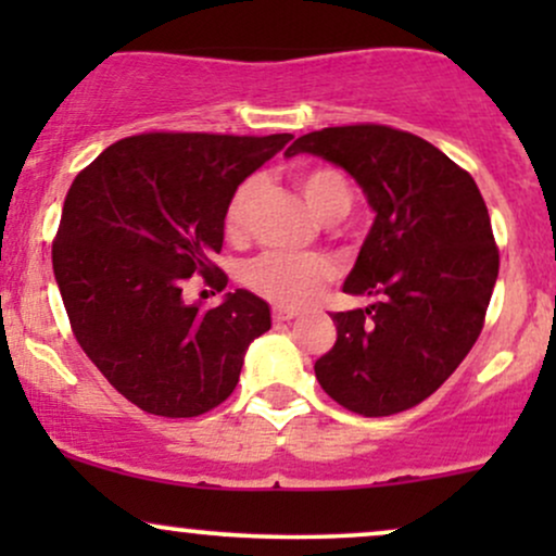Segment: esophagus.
<instances>
[{"label":"esophagus","instance_id":"obj_1","mask_svg":"<svg viewBox=\"0 0 556 556\" xmlns=\"http://www.w3.org/2000/svg\"><path fill=\"white\" fill-rule=\"evenodd\" d=\"M271 316H274V321H292V318L298 316V311H292V308H282V305H274Z\"/></svg>","mask_w":556,"mask_h":556}]
</instances>
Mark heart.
Returning <instances> with one entry per match:
<instances>
[{
    "label": "heart",
    "mask_w": 556,
    "mask_h": 556,
    "mask_svg": "<svg viewBox=\"0 0 556 556\" xmlns=\"http://www.w3.org/2000/svg\"><path fill=\"white\" fill-rule=\"evenodd\" d=\"M298 190L305 206L321 222L344 216L353 206L350 185L337 169L316 167L298 177ZM258 195V180H245L229 198L225 229L229 238H242L251 222L253 203ZM334 277V269L327 258L314 253H264L253 258L245 269V285L261 298L285 308H300L311 303L318 292Z\"/></svg>",
    "instance_id": "obj_1"
}]
</instances>
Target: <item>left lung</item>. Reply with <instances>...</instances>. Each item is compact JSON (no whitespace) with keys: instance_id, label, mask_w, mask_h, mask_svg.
Instances as JSON below:
<instances>
[{"instance_id":"8db88e82","label":"left lung","mask_w":556,"mask_h":556,"mask_svg":"<svg viewBox=\"0 0 556 556\" xmlns=\"http://www.w3.org/2000/svg\"><path fill=\"white\" fill-rule=\"evenodd\" d=\"M295 154L342 167L376 214L342 285L376 300L331 316L318 384L366 418L416 407L470 353L494 292L500 251L481 190L429 140L387 125L324 127L285 151Z\"/></svg>"}]
</instances>
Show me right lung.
<instances>
[{"label": "right lung", "instance_id": "1", "mask_svg": "<svg viewBox=\"0 0 556 556\" xmlns=\"http://www.w3.org/2000/svg\"><path fill=\"white\" fill-rule=\"evenodd\" d=\"M290 140L149 132L117 140L75 177L54 279L83 353L140 410H212L238 387L251 342L271 329L269 303L253 292H227L203 311L182 285L195 271L227 282L212 258L229 198Z\"/></svg>", "mask_w": 556, "mask_h": 556}]
</instances>
